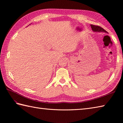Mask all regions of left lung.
Wrapping results in <instances>:
<instances>
[{
    "label": "left lung",
    "mask_w": 123,
    "mask_h": 123,
    "mask_svg": "<svg viewBox=\"0 0 123 123\" xmlns=\"http://www.w3.org/2000/svg\"><path fill=\"white\" fill-rule=\"evenodd\" d=\"M91 27L92 28V31L94 32H105L108 33L105 30H104L102 27H99L98 25H91Z\"/></svg>",
    "instance_id": "8db88e82"
}]
</instances>
